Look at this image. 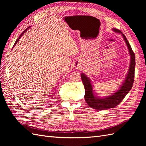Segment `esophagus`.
I'll use <instances>...</instances> for the list:
<instances>
[{"mask_svg": "<svg viewBox=\"0 0 146 146\" xmlns=\"http://www.w3.org/2000/svg\"><path fill=\"white\" fill-rule=\"evenodd\" d=\"M81 66H82L81 64L79 62H78V61H77V62H76L74 64V67L76 69H80L81 68Z\"/></svg>", "mask_w": 146, "mask_h": 146, "instance_id": "34e87169", "label": "esophagus"}]
</instances>
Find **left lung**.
Instances as JSON below:
<instances>
[{"mask_svg":"<svg viewBox=\"0 0 146 146\" xmlns=\"http://www.w3.org/2000/svg\"><path fill=\"white\" fill-rule=\"evenodd\" d=\"M114 32L121 33L126 43L130 56V63L129 71L125 78V80L122 83L115 92L111 96H105L102 98L97 96L94 92L93 86L91 82L89 77L85 74H81V78L85 87V99L87 104L90 107L97 110H104L116 107L125 98L133 86L135 78V55L133 51L132 50L130 44L128 41L125 36L120 30L117 29H113Z\"/></svg>","mask_w":146,"mask_h":146,"instance_id":"1","label":"left lung"}]
</instances>
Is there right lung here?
I'll list each match as a JSON object with an SVG mask.
<instances>
[{"mask_svg":"<svg viewBox=\"0 0 146 146\" xmlns=\"http://www.w3.org/2000/svg\"><path fill=\"white\" fill-rule=\"evenodd\" d=\"M30 27H31V26H29V27H28V28H27V29H25V30L24 31V32H23V33H21V35H20V36H19V37L18 38H17V39H16V42H15V44H14V46H13V47H15V46H16V44L17 43V42H18V41H19V39H20V38H21L22 36H23V35H24V33H25V32H26V31H27V29H29V28H30Z\"/></svg>","mask_w":146,"mask_h":146,"instance_id":"1","label":"right lung"}]
</instances>
